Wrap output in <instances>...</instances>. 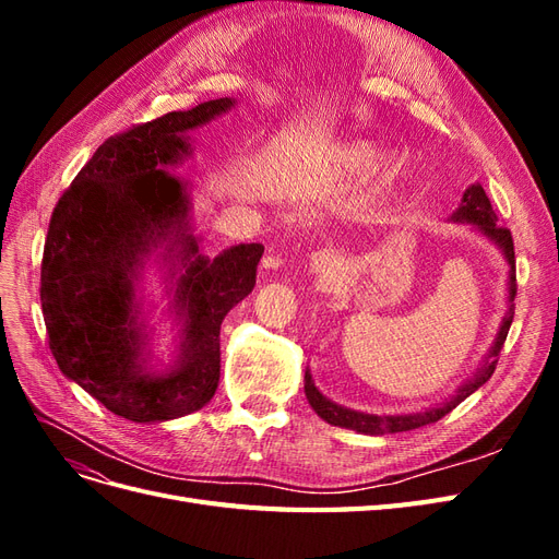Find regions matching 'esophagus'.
Masks as SVG:
<instances>
[{
	"instance_id": "obj_1",
	"label": "esophagus",
	"mask_w": 559,
	"mask_h": 559,
	"mask_svg": "<svg viewBox=\"0 0 559 559\" xmlns=\"http://www.w3.org/2000/svg\"><path fill=\"white\" fill-rule=\"evenodd\" d=\"M310 265H312L314 273H321V270L335 265V257L329 251H314L312 259H310Z\"/></svg>"
}]
</instances>
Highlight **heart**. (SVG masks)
I'll return each mask as SVG.
<instances>
[{"label": "heart", "mask_w": 559, "mask_h": 559, "mask_svg": "<svg viewBox=\"0 0 559 559\" xmlns=\"http://www.w3.org/2000/svg\"><path fill=\"white\" fill-rule=\"evenodd\" d=\"M376 156H378V148L373 144L357 142L345 151V165L354 167V170H361V167H368L370 163H373Z\"/></svg>", "instance_id": "heart-1"}]
</instances>
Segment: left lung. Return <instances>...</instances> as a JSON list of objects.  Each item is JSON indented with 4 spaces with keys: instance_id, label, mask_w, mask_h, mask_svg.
<instances>
[{
    "instance_id": "8db88e82",
    "label": "left lung",
    "mask_w": 559,
    "mask_h": 559,
    "mask_svg": "<svg viewBox=\"0 0 559 559\" xmlns=\"http://www.w3.org/2000/svg\"><path fill=\"white\" fill-rule=\"evenodd\" d=\"M452 222H462V224H471L476 226L485 238L492 240L501 251H503V259L509 261V312H506L503 321H501V329L495 337V345L489 347V354L485 357V361L480 364L478 373L473 376L466 384H462L456 389V394L450 401H443L433 405V408L425 411V413H413V415H368V413H359V411H349L343 408V405H337L333 401H329L324 394L319 392L312 382L310 370H306V396L312 405V411L329 421L333 427H345V429H354L359 433H368V436H380V433H399V431H411V429H419V427H427L433 425L441 417H445L450 411H454L456 405H460L466 396H471L476 392L478 386H483L489 378H492L497 361H499V352L506 343V335H509V329L513 324V300L518 294V284H515V251H513V235L509 228H503L499 224V218L492 210V202H489L487 193L480 183H473L464 191L462 198V205L456 210L452 216Z\"/></svg>"
}]
</instances>
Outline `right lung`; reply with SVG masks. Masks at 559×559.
I'll use <instances>...</instances> for the list:
<instances>
[{
  "label": "right lung",
  "mask_w": 559,
  "mask_h": 559,
  "mask_svg": "<svg viewBox=\"0 0 559 559\" xmlns=\"http://www.w3.org/2000/svg\"><path fill=\"white\" fill-rule=\"evenodd\" d=\"M230 107L235 99L218 97L114 134L50 216L39 292L48 347L67 378L130 421L177 419L214 396L222 321L257 284L263 245L202 257L189 226V189L167 170L191 154L186 132ZM158 243L174 263V309L182 324L180 352L167 371L145 366L133 298L139 270Z\"/></svg>",
  "instance_id": "1"
}]
</instances>
